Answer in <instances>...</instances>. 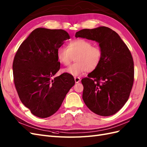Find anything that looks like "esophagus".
Segmentation results:
<instances>
[{
    "label": "esophagus",
    "mask_w": 147,
    "mask_h": 147,
    "mask_svg": "<svg viewBox=\"0 0 147 147\" xmlns=\"http://www.w3.org/2000/svg\"><path fill=\"white\" fill-rule=\"evenodd\" d=\"M74 81H75V82H76V83H78V82H80L81 79H80V78H79V77H75L74 78Z\"/></svg>",
    "instance_id": "obj_1"
}]
</instances>
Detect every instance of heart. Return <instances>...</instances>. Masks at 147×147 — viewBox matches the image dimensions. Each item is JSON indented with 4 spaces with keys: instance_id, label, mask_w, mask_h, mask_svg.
I'll use <instances>...</instances> for the list:
<instances>
[{
    "instance_id": "obj_1",
    "label": "heart",
    "mask_w": 147,
    "mask_h": 147,
    "mask_svg": "<svg viewBox=\"0 0 147 147\" xmlns=\"http://www.w3.org/2000/svg\"><path fill=\"white\" fill-rule=\"evenodd\" d=\"M103 52L98 46L92 45L90 41L78 39L70 40L65 47L57 50V57L61 64L68 65L74 58L76 63L63 69V72L74 76H80L86 71L97 68L102 60Z\"/></svg>"
}]
</instances>
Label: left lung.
<instances>
[{
	"instance_id": "obj_1",
	"label": "left lung",
	"mask_w": 147,
	"mask_h": 147,
	"mask_svg": "<svg viewBox=\"0 0 147 147\" xmlns=\"http://www.w3.org/2000/svg\"><path fill=\"white\" fill-rule=\"evenodd\" d=\"M75 37L97 42L103 52L97 68L81 80L84 102L98 115L115 114L127 101L133 86L134 68L131 52L120 36L108 27L84 29Z\"/></svg>"
}]
</instances>
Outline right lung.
Returning <instances> with one entry per match:
<instances>
[{
  "label": "right lung",
  "instance_id": "right-lung-1",
  "mask_svg": "<svg viewBox=\"0 0 147 147\" xmlns=\"http://www.w3.org/2000/svg\"><path fill=\"white\" fill-rule=\"evenodd\" d=\"M63 29L39 28L20 45L13 62V80L21 102L32 115L45 118L56 113L75 84L72 75L60 69L57 50L69 39Z\"/></svg>",
  "mask_w": 147,
  "mask_h": 147
}]
</instances>
